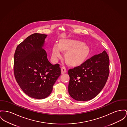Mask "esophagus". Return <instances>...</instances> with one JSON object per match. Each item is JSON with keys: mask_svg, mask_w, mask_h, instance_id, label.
Here are the masks:
<instances>
[{"mask_svg": "<svg viewBox=\"0 0 127 127\" xmlns=\"http://www.w3.org/2000/svg\"><path fill=\"white\" fill-rule=\"evenodd\" d=\"M66 71H67V70H66V68L64 66L62 67V68H61V73H62V74H64L66 72Z\"/></svg>", "mask_w": 127, "mask_h": 127, "instance_id": "obj_1", "label": "esophagus"}]
</instances>
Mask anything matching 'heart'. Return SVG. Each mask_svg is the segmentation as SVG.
<instances>
[{
  "mask_svg": "<svg viewBox=\"0 0 127 127\" xmlns=\"http://www.w3.org/2000/svg\"><path fill=\"white\" fill-rule=\"evenodd\" d=\"M67 51L65 59L72 65L83 63L90 53L89 47L81 41L73 39H63L60 44H55L52 49V59L56 62L63 55V51Z\"/></svg>",
  "mask_w": 127,
  "mask_h": 127,
  "instance_id": "heart-1",
  "label": "heart"
}]
</instances>
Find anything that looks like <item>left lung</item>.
Masks as SVG:
<instances>
[{"instance_id":"8db88e82","label":"left lung","mask_w":127,"mask_h":127,"mask_svg":"<svg viewBox=\"0 0 127 127\" xmlns=\"http://www.w3.org/2000/svg\"><path fill=\"white\" fill-rule=\"evenodd\" d=\"M68 93L74 99L87 101L101 92L109 74V58L105 51L68 71Z\"/></svg>"}]
</instances>
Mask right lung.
Wrapping results in <instances>:
<instances>
[{"mask_svg":"<svg viewBox=\"0 0 127 127\" xmlns=\"http://www.w3.org/2000/svg\"><path fill=\"white\" fill-rule=\"evenodd\" d=\"M47 35L34 33L16 48L14 56V74L23 91L29 97L42 99L52 92L61 74L59 64L53 65L43 49Z\"/></svg>","mask_w":127,"mask_h":127,"instance_id":"obj_1","label":"right lung"}]
</instances>
